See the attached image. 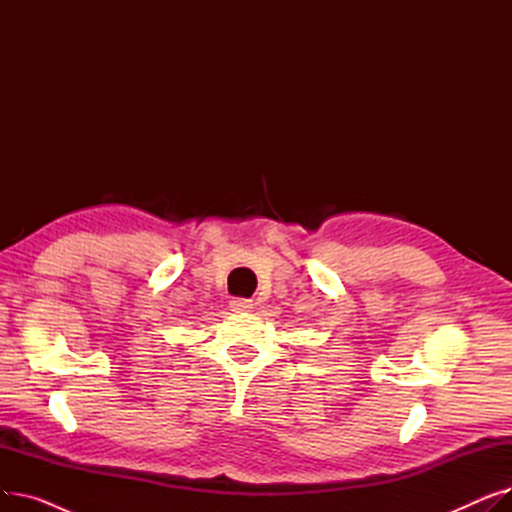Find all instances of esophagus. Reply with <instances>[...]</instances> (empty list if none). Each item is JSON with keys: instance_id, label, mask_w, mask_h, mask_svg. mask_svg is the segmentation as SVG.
Returning <instances> with one entry per match:
<instances>
[{"instance_id": "1", "label": "esophagus", "mask_w": 512, "mask_h": 512, "mask_svg": "<svg viewBox=\"0 0 512 512\" xmlns=\"http://www.w3.org/2000/svg\"><path fill=\"white\" fill-rule=\"evenodd\" d=\"M230 307L234 311H251L253 309V301L251 299H232Z\"/></svg>"}]
</instances>
